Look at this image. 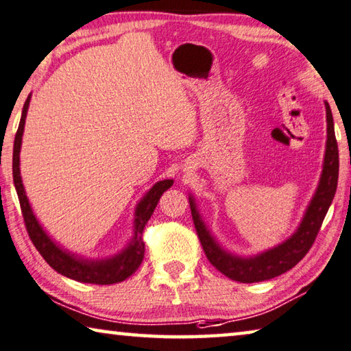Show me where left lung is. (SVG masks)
Returning a JSON list of instances; mask_svg holds the SVG:
<instances>
[{
  "label": "left lung",
  "mask_w": 351,
  "mask_h": 351,
  "mask_svg": "<svg viewBox=\"0 0 351 351\" xmlns=\"http://www.w3.org/2000/svg\"><path fill=\"white\" fill-rule=\"evenodd\" d=\"M325 107L326 149L320 181H318L315 193H313L311 203L307 205L304 216H302V221L298 226L296 232L289 239H285L284 243H280L273 249L265 250L261 254L252 255V257H239V255L228 252L209 232L202 214L198 213L195 198H193V195H189L193 226H195L198 239H200L202 247L205 250L206 258L214 268L221 271L228 279L243 282V284L273 279V277L284 274L291 269L298 261L304 258V255L312 247L318 234V230L322 227L323 219H325L328 209L332 203L339 180V149L336 134H334L332 113L328 102H325Z\"/></svg>",
  "instance_id": "8db88e82"
}]
</instances>
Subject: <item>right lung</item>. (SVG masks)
Listing matches in <instances>:
<instances>
[{"label": "right lung", "instance_id": "right-lung-1", "mask_svg": "<svg viewBox=\"0 0 351 351\" xmlns=\"http://www.w3.org/2000/svg\"><path fill=\"white\" fill-rule=\"evenodd\" d=\"M29 99H26L22 118H20L19 130L15 134L14 140V154H12V175H14V186L17 191L20 208H22L26 232H28L31 241L39 250V254L44 260L53 268L56 273L74 279L83 284H96V285H110L118 284L132 276L145 257V243L142 239L143 228L149 217L153 216L156 206H158L159 198L167 189L173 186V180L158 181L151 189L145 193V197L137 203L134 214V237L129 244L121 250V252L107 258H83L80 255L69 252L67 249H62L60 244H56L53 239L49 237V233L34 216L33 209L26 197L22 176H20V148H22V137L25 129V119L28 113Z\"/></svg>", "mask_w": 351, "mask_h": 351}]
</instances>
